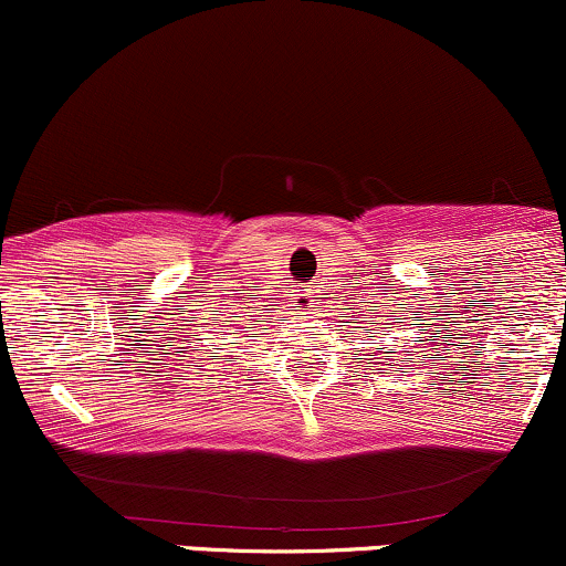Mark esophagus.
<instances>
[{
	"label": "esophagus",
	"instance_id": "obj_1",
	"mask_svg": "<svg viewBox=\"0 0 566 566\" xmlns=\"http://www.w3.org/2000/svg\"><path fill=\"white\" fill-rule=\"evenodd\" d=\"M311 297H314L311 292H297L295 301H297V305H301V308H311Z\"/></svg>",
	"mask_w": 566,
	"mask_h": 566
}]
</instances>
